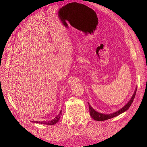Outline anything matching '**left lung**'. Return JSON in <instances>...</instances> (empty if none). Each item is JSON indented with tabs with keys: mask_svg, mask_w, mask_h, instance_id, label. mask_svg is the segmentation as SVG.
I'll list each match as a JSON object with an SVG mask.
<instances>
[{
	"mask_svg": "<svg viewBox=\"0 0 147 147\" xmlns=\"http://www.w3.org/2000/svg\"><path fill=\"white\" fill-rule=\"evenodd\" d=\"M136 91H137V89H136L135 92L134 93V94H133V96H132L131 100L128 102V103L125 106L123 107L122 109L119 110L118 111H117V112L113 113H111V114L107 115V114H103V113H100L97 112L94 109H93L91 107V105H90V104L88 103L89 110H90V113L91 115V117L94 120H96V121H105V120L110 119V118H113L115 117H117V116H118V115L124 112L125 111H126L129 108V107L131 105L133 100H134V99L135 98Z\"/></svg>",
	"mask_w": 147,
	"mask_h": 147,
	"instance_id": "obj_1",
	"label": "left lung"
}]
</instances>
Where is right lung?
I'll return each mask as SVG.
<instances>
[{"label": "right lung", "mask_w": 147, "mask_h": 147, "mask_svg": "<svg viewBox=\"0 0 147 147\" xmlns=\"http://www.w3.org/2000/svg\"><path fill=\"white\" fill-rule=\"evenodd\" d=\"M62 115V112L61 111L60 113H59V115H57V116L55 118L51 120V121H34V123H39V124H47V125H53V124H55L56 123H57L59 121V119H60V117Z\"/></svg>", "instance_id": "obj_1"}]
</instances>
